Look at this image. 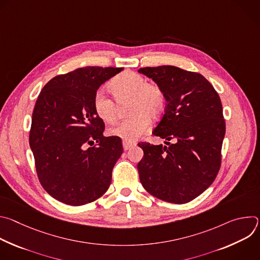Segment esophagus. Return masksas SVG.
<instances>
[{
  "label": "esophagus",
  "mask_w": 260,
  "mask_h": 260,
  "mask_svg": "<svg viewBox=\"0 0 260 260\" xmlns=\"http://www.w3.org/2000/svg\"><path fill=\"white\" fill-rule=\"evenodd\" d=\"M122 145H123V149L124 150H128L131 149V148H133L134 146H136V142H132V141H123L122 142Z\"/></svg>",
  "instance_id": "34e87169"
}]
</instances>
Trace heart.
<instances>
[{"instance_id": "obj_1", "label": "heart", "mask_w": 260, "mask_h": 260, "mask_svg": "<svg viewBox=\"0 0 260 260\" xmlns=\"http://www.w3.org/2000/svg\"><path fill=\"white\" fill-rule=\"evenodd\" d=\"M110 89L115 99L104 91H98L93 96L94 112L104 122L114 123L118 116V103L129 101L128 114L132 117L122 120L110 128V135L125 141H134L144 135L150 126L151 118L158 117L165 109L166 95L162 88L147 82L138 73L125 71L110 83Z\"/></svg>"}]
</instances>
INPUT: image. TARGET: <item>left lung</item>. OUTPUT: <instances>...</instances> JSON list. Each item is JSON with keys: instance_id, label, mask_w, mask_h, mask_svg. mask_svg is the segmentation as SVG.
I'll return each mask as SVG.
<instances>
[{"instance_id": "obj_1", "label": "left lung", "mask_w": 260, "mask_h": 260, "mask_svg": "<svg viewBox=\"0 0 260 260\" xmlns=\"http://www.w3.org/2000/svg\"><path fill=\"white\" fill-rule=\"evenodd\" d=\"M166 95L165 114L153 135L169 146L139 143L144 151L138 164L143 187L153 197L185 204L214 182L221 165L225 121L220 98L199 73L174 66L141 68ZM169 140L174 143L170 144Z\"/></svg>"}]
</instances>
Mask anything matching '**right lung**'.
Returning a JSON list of instances; mask_svg holds the SVG:
<instances>
[{
	"mask_svg": "<svg viewBox=\"0 0 260 260\" xmlns=\"http://www.w3.org/2000/svg\"><path fill=\"white\" fill-rule=\"evenodd\" d=\"M122 70L86 67L62 74L36 101L29 146L37 175L43 188L66 205L91 203L110 186L123 148L118 137L103 136L105 123L94 112L93 96Z\"/></svg>",
	"mask_w": 260,
	"mask_h": 260,
	"instance_id": "add662e5",
	"label": "right lung"
}]
</instances>
